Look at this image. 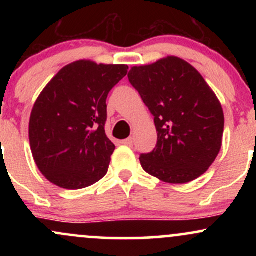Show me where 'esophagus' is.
Wrapping results in <instances>:
<instances>
[{"label":"esophagus","instance_id":"34e87169","mask_svg":"<svg viewBox=\"0 0 256 256\" xmlns=\"http://www.w3.org/2000/svg\"><path fill=\"white\" fill-rule=\"evenodd\" d=\"M122 144H125V146H132V144H134V140H132V138H128V140H122Z\"/></svg>","mask_w":256,"mask_h":256}]
</instances>
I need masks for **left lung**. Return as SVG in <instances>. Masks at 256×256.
<instances>
[{
    "mask_svg": "<svg viewBox=\"0 0 256 256\" xmlns=\"http://www.w3.org/2000/svg\"><path fill=\"white\" fill-rule=\"evenodd\" d=\"M128 77L158 132L156 148L140 158L143 170L170 184L204 174L218 156L224 132L222 104L204 77L177 56L131 67Z\"/></svg>",
    "mask_w": 256,
    "mask_h": 256,
    "instance_id": "8db88e82",
    "label": "left lung"
}]
</instances>
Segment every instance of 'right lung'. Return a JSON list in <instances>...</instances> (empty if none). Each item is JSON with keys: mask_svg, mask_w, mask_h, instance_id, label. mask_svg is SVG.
Wrapping results in <instances>:
<instances>
[{"mask_svg": "<svg viewBox=\"0 0 256 256\" xmlns=\"http://www.w3.org/2000/svg\"><path fill=\"white\" fill-rule=\"evenodd\" d=\"M128 64L78 60L46 85L32 108L28 138L42 174L64 189H83L108 171L116 146L104 131L110 91Z\"/></svg>", "mask_w": 256, "mask_h": 256, "instance_id": "obj_1", "label": "right lung"}]
</instances>
